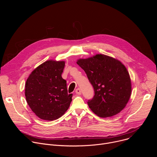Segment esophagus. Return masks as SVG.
<instances>
[{
	"mask_svg": "<svg viewBox=\"0 0 157 157\" xmlns=\"http://www.w3.org/2000/svg\"><path fill=\"white\" fill-rule=\"evenodd\" d=\"M76 93L77 94H79V95H80V94H81V89H79V88H78V89H76Z\"/></svg>",
	"mask_w": 157,
	"mask_h": 157,
	"instance_id": "34e87169",
	"label": "esophagus"
}]
</instances>
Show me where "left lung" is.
Returning a JSON list of instances; mask_svg holds the SVG:
<instances>
[{
  "label": "left lung",
  "instance_id": "8db88e82",
  "mask_svg": "<svg viewBox=\"0 0 157 157\" xmlns=\"http://www.w3.org/2000/svg\"><path fill=\"white\" fill-rule=\"evenodd\" d=\"M77 64L94 87V97L87 101L89 108L103 118L119 113L127 104L132 91L125 66L120 61L102 54L79 59Z\"/></svg>",
  "mask_w": 157,
  "mask_h": 157
}]
</instances>
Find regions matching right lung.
I'll return each instance as SVG.
<instances>
[{"label":"right lung","mask_w":157,"mask_h":157,"mask_svg":"<svg viewBox=\"0 0 157 157\" xmlns=\"http://www.w3.org/2000/svg\"><path fill=\"white\" fill-rule=\"evenodd\" d=\"M64 64L63 61H47L35 68L27 79V102L36 116L43 120L58 119L70 105L73 94H68L66 81L61 77Z\"/></svg>","instance_id":"1"}]
</instances>
